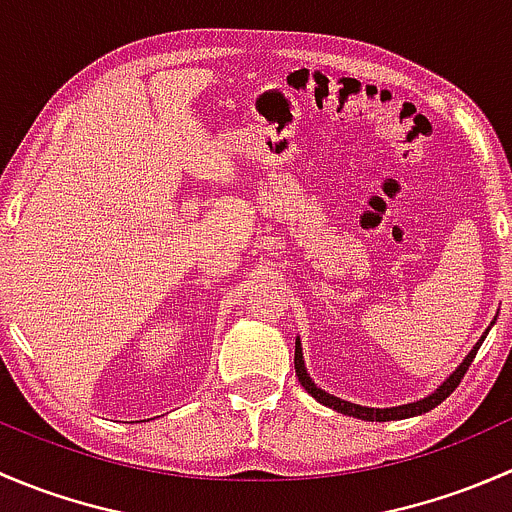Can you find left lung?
Returning a JSON list of instances; mask_svg holds the SVG:
<instances>
[{
  "instance_id": "left-lung-1",
  "label": "left lung",
  "mask_w": 512,
  "mask_h": 512,
  "mask_svg": "<svg viewBox=\"0 0 512 512\" xmlns=\"http://www.w3.org/2000/svg\"><path fill=\"white\" fill-rule=\"evenodd\" d=\"M490 324H493V322H490ZM488 329H485L483 337H480L478 342H476V347H473L471 352L466 354V359H463L461 364L456 366V371H453L451 376H446V381H443V384L438 386V389H433L431 394L423 396V399L411 401V404L389 406V409H371V406H359V404H352V401L339 399V396H334V394H327V391H324V389H319V386L312 381V376L307 374V366H304V356H302V342H299V337L294 339V369H297V379H299V384L304 386V391H307L309 396H314V399H317L319 404L329 406V409L339 411V414L361 418V421H401V418L421 416V414H426V411L436 409V406L441 404L443 399H448V396H451L453 391H456V386L461 384L463 374H466V371H468L471 361L476 359V354H478L480 344H483L485 334H488Z\"/></svg>"
}]
</instances>
